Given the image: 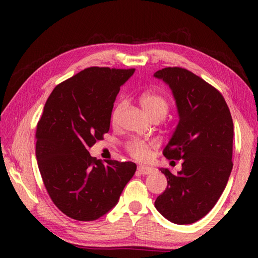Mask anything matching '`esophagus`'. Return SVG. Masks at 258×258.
<instances>
[{"label":"esophagus","instance_id":"obj_1","mask_svg":"<svg viewBox=\"0 0 258 258\" xmlns=\"http://www.w3.org/2000/svg\"><path fill=\"white\" fill-rule=\"evenodd\" d=\"M138 171H139V173L142 174V175H150V174H152V173H154L155 169L150 167V166L141 165V166L138 167Z\"/></svg>","mask_w":258,"mask_h":258}]
</instances>
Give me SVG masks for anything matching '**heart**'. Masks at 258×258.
I'll return each instance as SVG.
<instances>
[{
    "label": "heart",
    "mask_w": 258,
    "mask_h": 258,
    "mask_svg": "<svg viewBox=\"0 0 258 258\" xmlns=\"http://www.w3.org/2000/svg\"><path fill=\"white\" fill-rule=\"evenodd\" d=\"M140 103L142 108L147 114L150 118L158 117L163 119L168 112V102L163 95L158 94L155 92H146L142 94L140 98ZM124 107V103H119L118 105L115 107L112 114V122L115 123L118 117V115ZM150 150L151 144L146 143V142L142 140H133L127 144V151L131 156L134 157L135 160L144 161L150 156Z\"/></svg>",
    "instance_id": "1"
}]
</instances>
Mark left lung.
<instances>
[{
	"label": "left lung",
	"mask_w": 258,
	"mask_h": 258,
	"mask_svg": "<svg viewBox=\"0 0 258 258\" xmlns=\"http://www.w3.org/2000/svg\"><path fill=\"white\" fill-rule=\"evenodd\" d=\"M154 78L169 86L178 114L164 156L183 161L176 175L161 168L167 187L155 207L174 224H193L215 206L231 175L232 115L221 93L187 70L166 68Z\"/></svg>",
	"instance_id": "1"
}]
</instances>
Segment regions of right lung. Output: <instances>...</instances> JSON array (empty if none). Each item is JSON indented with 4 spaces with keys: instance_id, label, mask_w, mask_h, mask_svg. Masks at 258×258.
<instances>
[{
    "instance_id": "1",
    "label": "right lung",
    "mask_w": 258,
    "mask_h": 258,
    "mask_svg": "<svg viewBox=\"0 0 258 258\" xmlns=\"http://www.w3.org/2000/svg\"><path fill=\"white\" fill-rule=\"evenodd\" d=\"M135 69L89 68L58 84L36 128V160L48 195L65 215L91 222L117 204L133 162L106 161L89 149L108 132L119 87Z\"/></svg>"
}]
</instances>
